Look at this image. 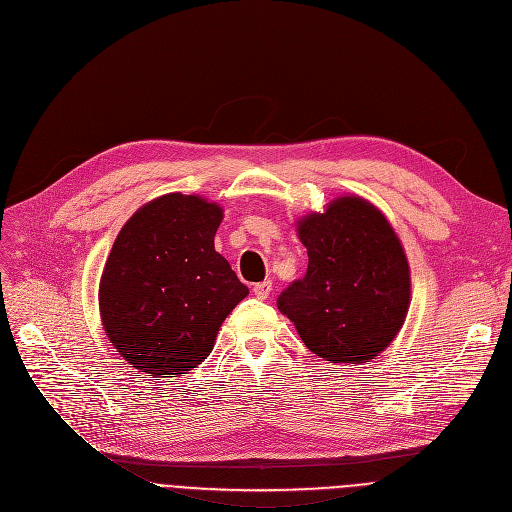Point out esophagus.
Masks as SVG:
<instances>
[{"instance_id": "1", "label": "esophagus", "mask_w": 512, "mask_h": 512, "mask_svg": "<svg viewBox=\"0 0 512 512\" xmlns=\"http://www.w3.org/2000/svg\"><path fill=\"white\" fill-rule=\"evenodd\" d=\"M270 292H272V282H270V280H267V282H259V284L253 286V294H255L257 299H261V301L270 297Z\"/></svg>"}]
</instances>
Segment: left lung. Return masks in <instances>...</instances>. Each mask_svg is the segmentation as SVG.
<instances>
[{
  "label": "left lung",
  "mask_w": 512,
  "mask_h": 512,
  "mask_svg": "<svg viewBox=\"0 0 512 512\" xmlns=\"http://www.w3.org/2000/svg\"><path fill=\"white\" fill-rule=\"evenodd\" d=\"M307 249L305 278L278 309L301 340L330 363H367L405 324L411 303L407 255L384 213L361 197H338L297 222Z\"/></svg>",
  "instance_id": "1"
}]
</instances>
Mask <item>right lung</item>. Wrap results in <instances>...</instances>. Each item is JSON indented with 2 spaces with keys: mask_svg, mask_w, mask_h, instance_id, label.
<instances>
[{
  "mask_svg": "<svg viewBox=\"0 0 512 512\" xmlns=\"http://www.w3.org/2000/svg\"><path fill=\"white\" fill-rule=\"evenodd\" d=\"M224 211L170 193L143 205L120 230L99 282L103 330L134 369L176 378L203 363L249 288L215 251Z\"/></svg>",
  "mask_w": 512,
  "mask_h": 512,
  "instance_id": "obj_1",
  "label": "right lung"
}]
</instances>
